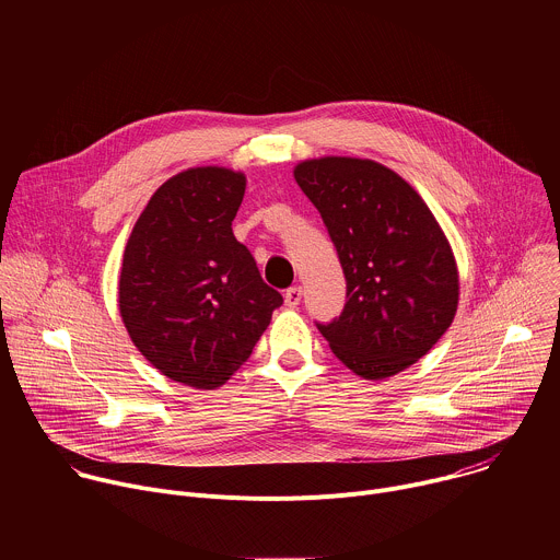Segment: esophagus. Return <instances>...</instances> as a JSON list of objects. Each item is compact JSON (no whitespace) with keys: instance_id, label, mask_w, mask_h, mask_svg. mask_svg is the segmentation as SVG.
Instances as JSON below:
<instances>
[{"instance_id":"34e87169","label":"esophagus","mask_w":560,"mask_h":560,"mask_svg":"<svg viewBox=\"0 0 560 560\" xmlns=\"http://www.w3.org/2000/svg\"><path fill=\"white\" fill-rule=\"evenodd\" d=\"M301 296H303V290H301V288H296V285H294V288H288V290H285V305H288V307H296V305L301 303Z\"/></svg>"}]
</instances>
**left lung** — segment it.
<instances>
[{
    "label": "left lung",
    "instance_id": "1",
    "mask_svg": "<svg viewBox=\"0 0 560 560\" xmlns=\"http://www.w3.org/2000/svg\"><path fill=\"white\" fill-rule=\"evenodd\" d=\"M294 179L322 212L348 285L343 312L316 324L318 332L363 378L410 368L445 335L458 305L456 261L432 210L372 159H307Z\"/></svg>",
    "mask_w": 560,
    "mask_h": 560
}]
</instances>
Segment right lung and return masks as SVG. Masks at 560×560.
I'll return each mask as SVG.
<instances>
[{
  "mask_svg": "<svg viewBox=\"0 0 560 560\" xmlns=\"http://www.w3.org/2000/svg\"><path fill=\"white\" fill-rule=\"evenodd\" d=\"M244 192V173L184 171L156 188L124 250L119 312L132 343L197 389L242 368L283 303L232 234Z\"/></svg>",
  "mask_w": 560,
  "mask_h": 560,
  "instance_id": "obj_1",
  "label": "right lung"
}]
</instances>
